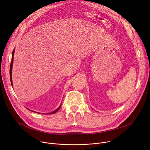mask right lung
<instances>
[{
  "label": "right lung",
  "mask_w": 150,
  "mask_h": 150,
  "mask_svg": "<svg viewBox=\"0 0 150 150\" xmlns=\"http://www.w3.org/2000/svg\"><path fill=\"white\" fill-rule=\"evenodd\" d=\"M14 51H15V50H13V51H12V59H11V65H10V71H9V75H10V79H11V85H12V64H13V54H14ZM62 105V104H61ZM61 105H60V106L57 109V110H56L55 111H54L53 112H50V113H47L46 114H54V113H56L59 109H60V106H61ZM31 111H32V110H30ZM33 112H36V113H38V112H35V111H33Z\"/></svg>",
  "instance_id": "1"
}]
</instances>
